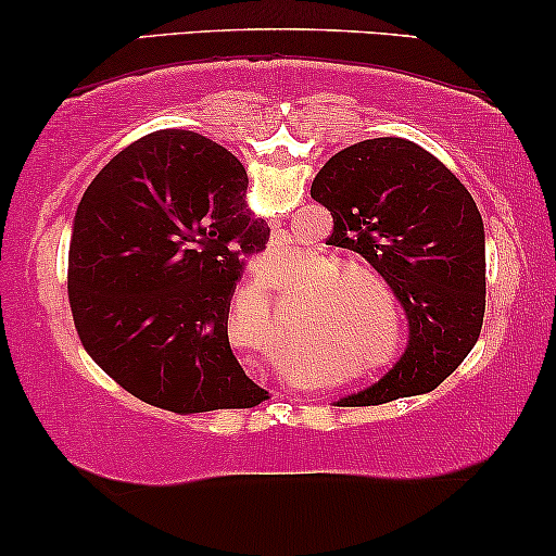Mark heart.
<instances>
[{
  "instance_id": "heart-1",
  "label": "heart",
  "mask_w": 556,
  "mask_h": 556,
  "mask_svg": "<svg viewBox=\"0 0 556 556\" xmlns=\"http://www.w3.org/2000/svg\"><path fill=\"white\" fill-rule=\"evenodd\" d=\"M359 278V268H344L333 273L321 291L311 293L308 314H314L318 321L339 324L341 329L349 331L354 344H359L364 352L375 354L367 362V369H392L402 359V337H397L390 344V331L379 321L377 303L369 299V291H364L359 283H354ZM377 351L380 352L379 355L376 354Z\"/></svg>"
}]
</instances>
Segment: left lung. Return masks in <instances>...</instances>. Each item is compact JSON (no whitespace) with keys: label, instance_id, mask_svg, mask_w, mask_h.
Wrapping results in <instances>:
<instances>
[{"label":"left lung","instance_id":"obj_1","mask_svg":"<svg viewBox=\"0 0 556 556\" xmlns=\"http://www.w3.org/2000/svg\"><path fill=\"white\" fill-rule=\"evenodd\" d=\"M311 197L331 212V245L367 257L409 321L397 367L339 405H384L432 392L481 337L485 232L473 197L430 151L392 136L333 154Z\"/></svg>","mask_w":556,"mask_h":556}]
</instances>
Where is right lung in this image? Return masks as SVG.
<instances>
[{
  "label": "right lung",
  "mask_w": 556,
  "mask_h": 556,
  "mask_svg": "<svg viewBox=\"0 0 556 556\" xmlns=\"http://www.w3.org/2000/svg\"><path fill=\"white\" fill-rule=\"evenodd\" d=\"M245 189L230 151L166 128L113 156L75 210L67 299L80 344L147 405L194 415L268 400L227 339L235 286L270 238Z\"/></svg>",
  "instance_id": "add662e5"
}]
</instances>
